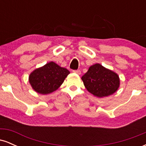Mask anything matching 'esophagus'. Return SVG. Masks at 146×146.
Masks as SVG:
<instances>
[{
	"instance_id": "esophagus-1",
	"label": "esophagus",
	"mask_w": 146,
	"mask_h": 146,
	"mask_svg": "<svg viewBox=\"0 0 146 146\" xmlns=\"http://www.w3.org/2000/svg\"><path fill=\"white\" fill-rule=\"evenodd\" d=\"M73 73H76V74H78V75L81 74V71H80V70H74V71H73Z\"/></svg>"
}]
</instances>
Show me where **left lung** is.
Here are the masks:
<instances>
[{
	"label": "left lung",
	"mask_w": 146,
	"mask_h": 146,
	"mask_svg": "<svg viewBox=\"0 0 146 146\" xmlns=\"http://www.w3.org/2000/svg\"><path fill=\"white\" fill-rule=\"evenodd\" d=\"M82 80L87 90L98 98L113 95L120 84L118 75L100 64L90 66Z\"/></svg>",
	"instance_id": "1"
}]
</instances>
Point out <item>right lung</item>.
Returning a JSON list of instances; mask_svg holds the SVG:
<instances>
[{
	"label": "right lung",
	"mask_w": 146,
	"mask_h": 146,
	"mask_svg": "<svg viewBox=\"0 0 146 146\" xmlns=\"http://www.w3.org/2000/svg\"><path fill=\"white\" fill-rule=\"evenodd\" d=\"M69 73L66 68L50 62L31 72L29 81L35 91L46 95L58 89Z\"/></svg>",
	"instance_id": "right-lung-1"
}]
</instances>
